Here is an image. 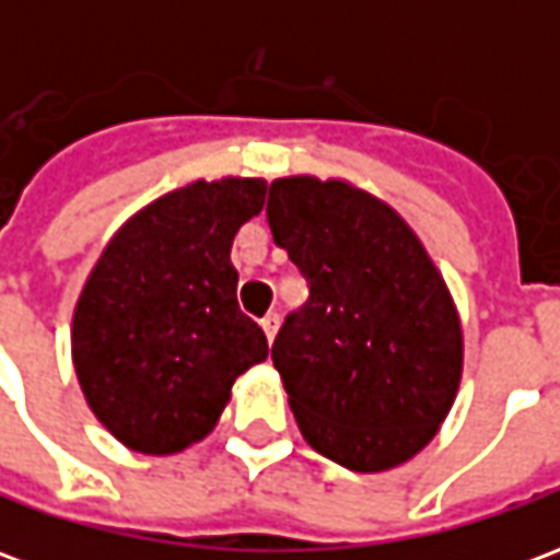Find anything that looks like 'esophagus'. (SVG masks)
I'll list each match as a JSON object with an SVG mask.
<instances>
[{"instance_id":"34e87169","label":"esophagus","mask_w":560,"mask_h":560,"mask_svg":"<svg viewBox=\"0 0 560 560\" xmlns=\"http://www.w3.org/2000/svg\"><path fill=\"white\" fill-rule=\"evenodd\" d=\"M260 327H264V332H267V339L272 341L276 339V332H279V315L272 312V315H267L264 320H260Z\"/></svg>"}]
</instances>
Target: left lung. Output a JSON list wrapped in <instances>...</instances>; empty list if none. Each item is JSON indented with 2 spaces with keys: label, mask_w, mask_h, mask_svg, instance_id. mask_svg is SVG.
<instances>
[{
  "label": "left lung",
  "mask_w": 560,
  "mask_h": 560,
  "mask_svg": "<svg viewBox=\"0 0 560 560\" xmlns=\"http://www.w3.org/2000/svg\"><path fill=\"white\" fill-rule=\"evenodd\" d=\"M267 221L308 281L272 341L300 432L360 474L408 462L462 377V327L432 257L396 209L341 179H276Z\"/></svg>",
  "instance_id": "8db88e82"
}]
</instances>
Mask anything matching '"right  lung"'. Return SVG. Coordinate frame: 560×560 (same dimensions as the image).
Masks as SVG:
<instances>
[{
	"instance_id": "1",
	"label": "right lung",
	"mask_w": 560,
	"mask_h": 560,
	"mask_svg": "<svg viewBox=\"0 0 560 560\" xmlns=\"http://www.w3.org/2000/svg\"><path fill=\"white\" fill-rule=\"evenodd\" d=\"M267 183L228 176L152 200L114 233L83 284L71 357L104 429L171 456L212 432L267 336L236 303L231 245Z\"/></svg>"
}]
</instances>
